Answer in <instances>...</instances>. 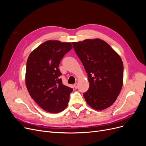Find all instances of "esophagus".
I'll return each instance as SVG.
<instances>
[{
	"mask_svg": "<svg viewBox=\"0 0 146 146\" xmlns=\"http://www.w3.org/2000/svg\"><path fill=\"white\" fill-rule=\"evenodd\" d=\"M74 86L75 88H76V89H77V88H78V84H77V83H75L74 85Z\"/></svg>",
	"mask_w": 146,
	"mask_h": 146,
	"instance_id": "obj_1",
	"label": "esophagus"
}]
</instances>
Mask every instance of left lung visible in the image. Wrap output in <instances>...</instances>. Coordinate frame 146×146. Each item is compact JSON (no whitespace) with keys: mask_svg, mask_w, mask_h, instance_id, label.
Returning <instances> with one entry per match:
<instances>
[{"mask_svg":"<svg viewBox=\"0 0 146 146\" xmlns=\"http://www.w3.org/2000/svg\"><path fill=\"white\" fill-rule=\"evenodd\" d=\"M72 43L88 74L90 87L83 93L86 102L96 110L108 108L116 101L123 85L120 56L100 39Z\"/></svg>","mask_w":146,"mask_h":146,"instance_id":"1","label":"left lung"}]
</instances>
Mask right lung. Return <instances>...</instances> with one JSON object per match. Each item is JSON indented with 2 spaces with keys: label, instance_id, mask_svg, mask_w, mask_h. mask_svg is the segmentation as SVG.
<instances>
[{
  "label": "right lung",
  "instance_id": "obj_1",
  "mask_svg": "<svg viewBox=\"0 0 146 146\" xmlns=\"http://www.w3.org/2000/svg\"><path fill=\"white\" fill-rule=\"evenodd\" d=\"M72 48L70 42L48 40L35 48L27 59L26 87L31 98L47 112H61L68 105L73 89L63 84L58 66Z\"/></svg>",
  "mask_w": 146,
  "mask_h": 146
}]
</instances>
